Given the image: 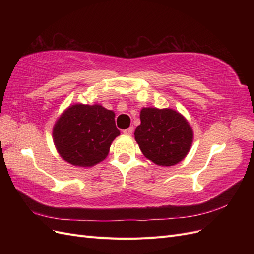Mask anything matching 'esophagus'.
<instances>
[{"label": "esophagus", "instance_id": "obj_1", "mask_svg": "<svg viewBox=\"0 0 254 254\" xmlns=\"http://www.w3.org/2000/svg\"><path fill=\"white\" fill-rule=\"evenodd\" d=\"M123 132H124L125 134H127V135H131L132 133H133V127L131 126V127H129L128 129H125L124 130V131H123Z\"/></svg>", "mask_w": 254, "mask_h": 254}]
</instances>
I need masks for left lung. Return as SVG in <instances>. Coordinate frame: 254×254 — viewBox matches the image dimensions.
I'll use <instances>...</instances> for the list:
<instances>
[{"instance_id": "obj_1", "label": "left lung", "mask_w": 254, "mask_h": 254, "mask_svg": "<svg viewBox=\"0 0 254 254\" xmlns=\"http://www.w3.org/2000/svg\"><path fill=\"white\" fill-rule=\"evenodd\" d=\"M140 119L134 137L146 158L157 165L172 166L188 155L193 130L179 112L143 108Z\"/></svg>"}]
</instances>
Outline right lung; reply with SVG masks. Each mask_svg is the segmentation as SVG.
<instances>
[{
	"instance_id": "1",
	"label": "right lung",
	"mask_w": 254,
	"mask_h": 254,
	"mask_svg": "<svg viewBox=\"0 0 254 254\" xmlns=\"http://www.w3.org/2000/svg\"><path fill=\"white\" fill-rule=\"evenodd\" d=\"M119 134L114 112L101 105L71 106L53 129L54 143L61 158L82 167L103 161Z\"/></svg>"
}]
</instances>
